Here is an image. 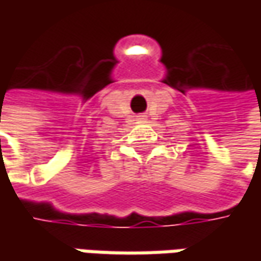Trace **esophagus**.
<instances>
[{
  "label": "esophagus",
  "mask_w": 261,
  "mask_h": 261,
  "mask_svg": "<svg viewBox=\"0 0 261 261\" xmlns=\"http://www.w3.org/2000/svg\"><path fill=\"white\" fill-rule=\"evenodd\" d=\"M145 119H146L145 115H139V116H138V120H145Z\"/></svg>",
  "instance_id": "34e87169"
}]
</instances>
